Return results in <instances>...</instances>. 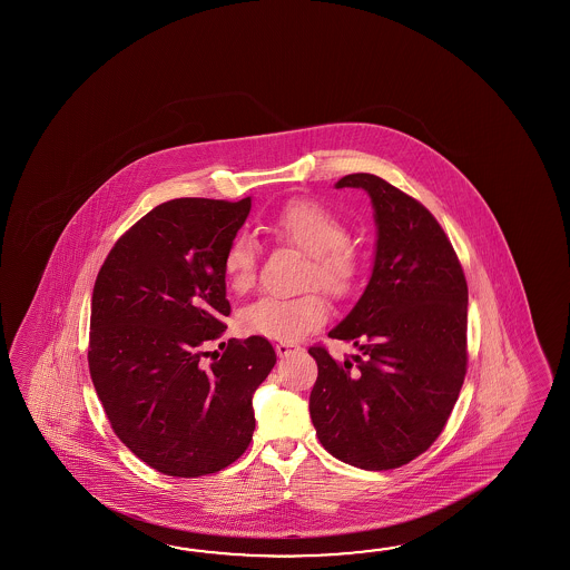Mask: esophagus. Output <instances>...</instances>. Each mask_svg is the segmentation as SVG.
<instances>
[{"mask_svg": "<svg viewBox=\"0 0 570 570\" xmlns=\"http://www.w3.org/2000/svg\"><path fill=\"white\" fill-rule=\"evenodd\" d=\"M299 351H302V348L295 346V344H285V342H277V344H275V352H277V356H281V358L293 356V354H297Z\"/></svg>", "mask_w": 570, "mask_h": 570, "instance_id": "1", "label": "esophagus"}]
</instances>
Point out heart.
<instances>
[{"instance_id": "b5f03b06", "label": "heart", "mask_w": 570, "mask_h": 570, "mask_svg": "<svg viewBox=\"0 0 570 570\" xmlns=\"http://www.w3.org/2000/svg\"><path fill=\"white\" fill-rule=\"evenodd\" d=\"M271 230L281 243L307 255L303 283L320 287L342 299L356 279V255L348 246V228L342 219L309 199H295L271 222ZM256 243L248 234L232 236L222 255V273L234 293H246L256 279ZM327 303L317 291L291 299L263 297L244 309L240 326L246 334L293 344L324 326Z\"/></svg>"}]
</instances>
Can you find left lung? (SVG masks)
Returning a JSON list of instances; mask_svg holds the SVG:
<instances>
[{"label": "left lung", "mask_w": 570, "mask_h": 570, "mask_svg": "<svg viewBox=\"0 0 570 570\" xmlns=\"http://www.w3.org/2000/svg\"><path fill=\"white\" fill-rule=\"evenodd\" d=\"M375 209L373 273L330 338L358 354L334 361L312 346L309 413L322 446L364 471L397 469L434 444L466 375L469 287L436 218L391 183L354 173Z\"/></svg>", "instance_id": "1"}]
</instances>
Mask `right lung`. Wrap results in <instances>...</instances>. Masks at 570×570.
I'll return each mask as SVG.
<instances>
[{"label":"right lung","mask_w":570,"mask_h":570,"mask_svg":"<svg viewBox=\"0 0 570 570\" xmlns=\"http://www.w3.org/2000/svg\"><path fill=\"white\" fill-rule=\"evenodd\" d=\"M248 212L250 197L170 199L120 236L97 273L91 381L116 436L158 473H218L253 440V395L277 363L273 346L230 340L219 361H202L226 330L222 255Z\"/></svg>","instance_id":"add662e5"}]
</instances>
